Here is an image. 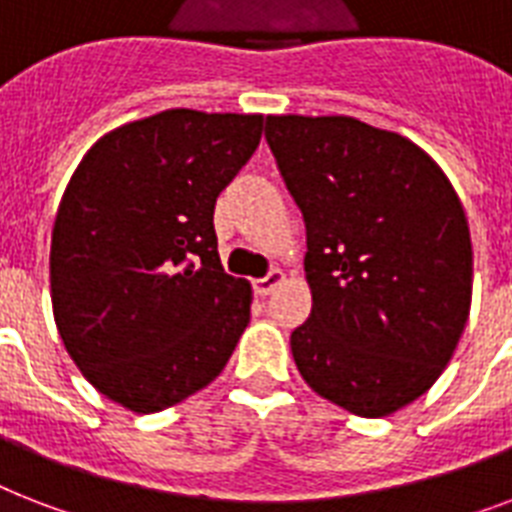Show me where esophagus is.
Wrapping results in <instances>:
<instances>
[{
	"label": "esophagus",
	"mask_w": 512,
	"mask_h": 512,
	"mask_svg": "<svg viewBox=\"0 0 512 512\" xmlns=\"http://www.w3.org/2000/svg\"><path fill=\"white\" fill-rule=\"evenodd\" d=\"M281 281H284V273H281V271H271V273H268V276H263V279L252 281V289H255V295L265 297V295H271L273 289L279 287Z\"/></svg>",
	"instance_id": "1"
}]
</instances>
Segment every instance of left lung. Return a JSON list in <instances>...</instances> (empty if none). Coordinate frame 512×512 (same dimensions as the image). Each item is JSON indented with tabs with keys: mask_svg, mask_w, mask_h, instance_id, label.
Returning a JSON list of instances; mask_svg holds the SVG:
<instances>
[{
	"mask_svg": "<svg viewBox=\"0 0 512 512\" xmlns=\"http://www.w3.org/2000/svg\"><path fill=\"white\" fill-rule=\"evenodd\" d=\"M265 138L308 236L297 369L350 414L398 412L441 377L468 324L460 196L412 140L353 116H268Z\"/></svg>",
	"mask_w": 512,
	"mask_h": 512,
	"instance_id": "obj_1",
	"label": "left lung"
}]
</instances>
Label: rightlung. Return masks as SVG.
<instances>
[{
  "label": "right lung",
  "mask_w": 512,
  "mask_h": 512,
  "mask_svg": "<svg viewBox=\"0 0 512 512\" xmlns=\"http://www.w3.org/2000/svg\"><path fill=\"white\" fill-rule=\"evenodd\" d=\"M263 138L260 114L170 108L84 154L50 247L52 313L92 388L138 414L207 388L249 324L223 271L215 201Z\"/></svg>",
  "instance_id": "1"
}]
</instances>
